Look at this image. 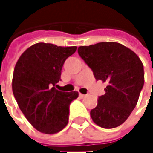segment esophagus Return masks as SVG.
Segmentation results:
<instances>
[{
  "label": "esophagus",
  "instance_id": "esophagus-1",
  "mask_svg": "<svg viewBox=\"0 0 153 153\" xmlns=\"http://www.w3.org/2000/svg\"><path fill=\"white\" fill-rule=\"evenodd\" d=\"M86 97V95H84V94H81V93H79V97L80 98H83V97Z\"/></svg>",
  "mask_w": 153,
  "mask_h": 153
}]
</instances>
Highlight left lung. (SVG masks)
<instances>
[{
    "label": "left lung",
    "mask_w": 153,
    "mask_h": 153,
    "mask_svg": "<svg viewBox=\"0 0 153 153\" xmlns=\"http://www.w3.org/2000/svg\"><path fill=\"white\" fill-rule=\"evenodd\" d=\"M78 53L96 79L108 83L105 94L90 111L93 121L104 128L119 127L135 109L143 87L142 61L130 48L112 42L80 46Z\"/></svg>",
    "instance_id": "8db88e82"
}]
</instances>
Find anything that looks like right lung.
<instances>
[{"mask_svg":"<svg viewBox=\"0 0 153 153\" xmlns=\"http://www.w3.org/2000/svg\"><path fill=\"white\" fill-rule=\"evenodd\" d=\"M76 50V46L39 42L29 47L16 64L14 97L27 120L42 133H58L68 123L70 104L79 93L58 91L56 87L65 61Z\"/></svg>","mask_w":153,"mask_h":153,"instance_id":"1","label":"right lung"}]
</instances>
